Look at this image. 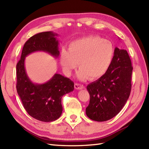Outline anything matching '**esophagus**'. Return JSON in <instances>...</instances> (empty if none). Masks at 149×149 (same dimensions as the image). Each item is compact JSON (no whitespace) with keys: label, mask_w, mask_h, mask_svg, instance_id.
Masks as SVG:
<instances>
[{"label":"esophagus","mask_w":149,"mask_h":149,"mask_svg":"<svg viewBox=\"0 0 149 149\" xmlns=\"http://www.w3.org/2000/svg\"><path fill=\"white\" fill-rule=\"evenodd\" d=\"M74 88L76 90H82L84 88L83 84H79V83H75L74 84Z\"/></svg>","instance_id":"34e87169"}]
</instances>
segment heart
<instances>
[{
	"mask_svg": "<svg viewBox=\"0 0 149 149\" xmlns=\"http://www.w3.org/2000/svg\"><path fill=\"white\" fill-rule=\"evenodd\" d=\"M114 48L110 41L98 36H88L70 43L68 51L63 49L60 63L68 76L77 66L80 80L98 79L105 74L113 59Z\"/></svg>",
	"mask_w": 149,
	"mask_h": 149,
	"instance_id": "obj_1",
	"label": "heart"
}]
</instances>
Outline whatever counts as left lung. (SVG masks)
I'll return each mask as SVG.
<instances>
[{"instance_id":"left-lung-1","label":"left lung","mask_w":149,"mask_h":149,"mask_svg":"<svg viewBox=\"0 0 149 149\" xmlns=\"http://www.w3.org/2000/svg\"><path fill=\"white\" fill-rule=\"evenodd\" d=\"M132 70L127 51L115 47L111 65L105 74L86 87L90 96L86 108L88 118L104 122L121 111L130 94Z\"/></svg>"}]
</instances>
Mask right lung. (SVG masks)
Returning <instances> with one entry per match:
<instances>
[{
    "mask_svg": "<svg viewBox=\"0 0 149 149\" xmlns=\"http://www.w3.org/2000/svg\"><path fill=\"white\" fill-rule=\"evenodd\" d=\"M58 34L52 31L43 32L32 36L24 45L21 59L16 66L17 93L25 110L32 117L41 122H49L61 115L63 95L73 91L74 83L60 74L56 73L43 84H36L28 77L25 59L36 51H44L58 58L59 55Z\"/></svg>",
    "mask_w": 149,
    "mask_h": 149,
    "instance_id": "obj_1",
    "label": "right lung"
}]
</instances>
